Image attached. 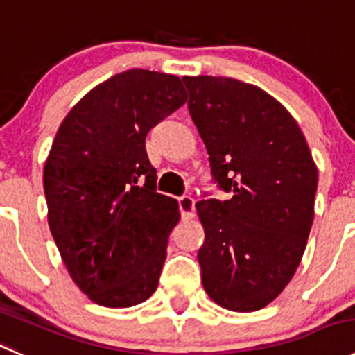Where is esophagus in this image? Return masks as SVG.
Masks as SVG:
<instances>
[{"label":"esophagus","mask_w":355,"mask_h":355,"mask_svg":"<svg viewBox=\"0 0 355 355\" xmlns=\"http://www.w3.org/2000/svg\"><path fill=\"white\" fill-rule=\"evenodd\" d=\"M180 209H181V216L187 219L193 218V212H195V200L193 197L190 195H183L180 197Z\"/></svg>","instance_id":"1"}]
</instances>
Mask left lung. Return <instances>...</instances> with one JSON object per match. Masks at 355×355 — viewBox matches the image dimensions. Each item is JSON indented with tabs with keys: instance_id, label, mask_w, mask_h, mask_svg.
<instances>
[{
	"instance_id": "8db88e82",
	"label": "left lung",
	"mask_w": 355,
	"mask_h": 355,
	"mask_svg": "<svg viewBox=\"0 0 355 355\" xmlns=\"http://www.w3.org/2000/svg\"><path fill=\"white\" fill-rule=\"evenodd\" d=\"M191 120L228 200L197 202L202 284L223 309L254 312L281 295L305 252L317 167L279 101L223 76H184Z\"/></svg>"
}]
</instances>
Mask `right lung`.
Instances as JSON below:
<instances>
[{
	"label": "right lung",
	"mask_w": 355,
	"mask_h": 355,
	"mask_svg": "<svg viewBox=\"0 0 355 355\" xmlns=\"http://www.w3.org/2000/svg\"><path fill=\"white\" fill-rule=\"evenodd\" d=\"M187 103L174 74L129 69L67 113L45 162L49 226L74 284L94 303L125 309L150 298L180 221L157 193L146 136Z\"/></svg>",
	"instance_id": "1"
}]
</instances>
